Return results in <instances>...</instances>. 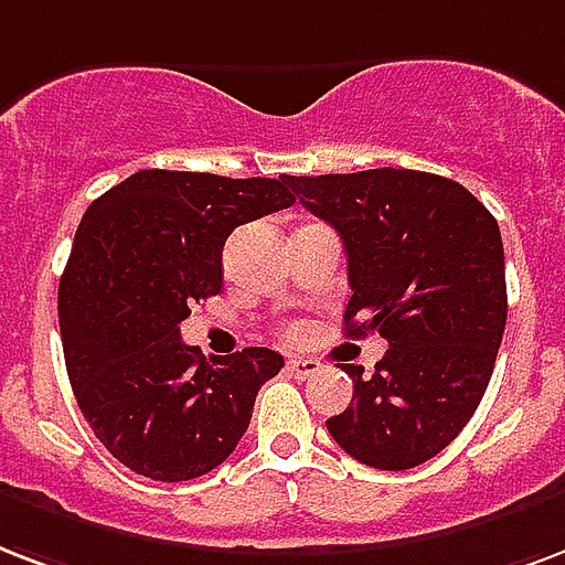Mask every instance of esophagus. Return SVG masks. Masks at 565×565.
<instances>
[{"mask_svg":"<svg viewBox=\"0 0 565 565\" xmlns=\"http://www.w3.org/2000/svg\"><path fill=\"white\" fill-rule=\"evenodd\" d=\"M287 370H290V376L296 379H311L320 373V361L313 359H290L287 361Z\"/></svg>","mask_w":565,"mask_h":565,"instance_id":"esophagus-1","label":"esophagus"}]
</instances>
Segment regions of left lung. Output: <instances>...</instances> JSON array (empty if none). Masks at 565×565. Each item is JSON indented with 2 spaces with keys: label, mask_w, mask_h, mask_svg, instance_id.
Masks as SVG:
<instances>
[{
  "label": "left lung",
  "mask_w": 565,
  "mask_h": 565,
  "mask_svg": "<svg viewBox=\"0 0 565 565\" xmlns=\"http://www.w3.org/2000/svg\"><path fill=\"white\" fill-rule=\"evenodd\" d=\"M292 192L343 239L347 334L387 340L373 373L343 364L352 403L326 426L370 468H415L462 433L492 379L507 326L501 227L456 180L412 168L292 178Z\"/></svg>",
  "instance_id": "1"
}]
</instances>
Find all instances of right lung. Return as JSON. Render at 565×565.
Here are the masks:
<instances>
[{
	"instance_id": "1",
	"label": "right lung",
	"mask_w": 565,
	"mask_h": 565,
	"mask_svg": "<svg viewBox=\"0 0 565 565\" xmlns=\"http://www.w3.org/2000/svg\"><path fill=\"white\" fill-rule=\"evenodd\" d=\"M292 201L290 174L148 168L85 210L58 284L64 364L94 436L129 471L195 480L239 445L284 359L248 347L206 361L180 340V322L222 290L231 231Z\"/></svg>"
}]
</instances>
